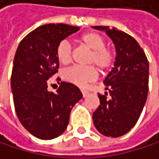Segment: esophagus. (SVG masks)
<instances>
[{
    "label": "esophagus",
    "mask_w": 159,
    "mask_h": 159,
    "mask_svg": "<svg viewBox=\"0 0 159 159\" xmlns=\"http://www.w3.org/2000/svg\"><path fill=\"white\" fill-rule=\"evenodd\" d=\"M82 94H83V98H87L89 95V92L87 91H82Z\"/></svg>",
    "instance_id": "1"
}]
</instances>
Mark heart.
I'll return each instance as SVG.
<instances>
[{
  "instance_id": "1",
  "label": "heart",
  "mask_w": 159,
  "mask_h": 159,
  "mask_svg": "<svg viewBox=\"0 0 159 159\" xmlns=\"http://www.w3.org/2000/svg\"><path fill=\"white\" fill-rule=\"evenodd\" d=\"M81 42L91 49L92 52L88 59L89 64L97 66L100 70L108 69L114 61L111 50L105 48V39L98 33L89 32L81 36ZM57 58L61 64L66 65L72 59L71 44L67 40H62L57 47ZM98 77L97 68L93 66H72L62 71V78L66 81L78 87H85L89 82L94 81Z\"/></svg>"
}]
</instances>
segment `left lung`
I'll list each match as a JSON object with an SVG mask.
<instances>
[{"mask_svg": "<svg viewBox=\"0 0 159 159\" xmlns=\"http://www.w3.org/2000/svg\"><path fill=\"white\" fill-rule=\"evenodd\" d=\"M93 28L105 32L116 49L114 67L103 81L110 98L98 93L100 104L93 114L95 128L115 138L130 130L143 111L149 91V61L132 36L117 28Z\"/></svg>", "mask_w": 159, "mask_h": 159, "instance_id": "obj_1", "label": "left lung"}]
</instances>
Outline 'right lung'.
<instances>
[{"instance_id": "1", "label": "right lung", "mask_w": 159, "mask_h": 159, "mask_svg": "<svg viewBox=\"0 0 159 159\" xmlns=\"http://www.w3.org/2000/svg\"><path fill=\"white\" fill-rule=\"evenodd\" d=\"M79 27L66 24L42 25L20 42L13 60L11 91L17 117L36 138L51 140L64 133L70 111L83 98L78 88L66 82L54 93L47 90V80L57 73V47L76 33Z\"/></svg>"}]
</instances>
